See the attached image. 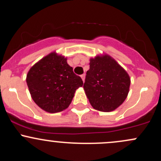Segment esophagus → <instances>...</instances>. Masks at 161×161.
Returning a JSON list of instances; mask_svg holds the SVG:
<instances>
[{
	"mask_svg": "<svg viewBox=\"0 0 161 161\" xmlns=\"http://www.w3.org/2000/svg\"><path fill=\"white\" fill-rule=\"evenodd\" d=\"M81 78H82V81H83V82H85V79H86V75L85 74H82V75H81Z\"/></svg>",
	"mask_w": 161,
	"mask_h": 161,
	"instance_id": "esophagus-1",
	"label": "esophagus"
}]
</instances>
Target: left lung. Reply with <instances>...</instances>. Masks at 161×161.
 <instances>
[{"mask_svg": "<svg viewBox=\"0 0 161 161\" xmlns=\"http://www.w3.org/2000/svg\"><path fill=\"white\" fill-rule=\"evenodd\" d=\"M130 86V75L110 55L103 54L89 59L83 88L95 109L111 112L117 109L127 97Z\"/></svg>", "mask_w": 161, "mask_h": 161, "instance_id": "obj_1", "label": "left lung"}]
</instances>
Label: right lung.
I'll use <instances>...</instances> for the list:
<instances>
[{"mask_svg":"<svg viewBox=\"0 0 161 161\" xmlns=\"http://www.w3.org/2000/svg\"><path fill=\"white\" fill-rule=\"evenodd\" d=\"M27 85L34 102L47 113L65 110L75 90L83 82L67 63V58L55 52L40 59L28 71Z\"/></svg>","mask_w":161,"mask_h":161,"instance_id":"right-lung-1","label":"right lung"}]
</instances>
